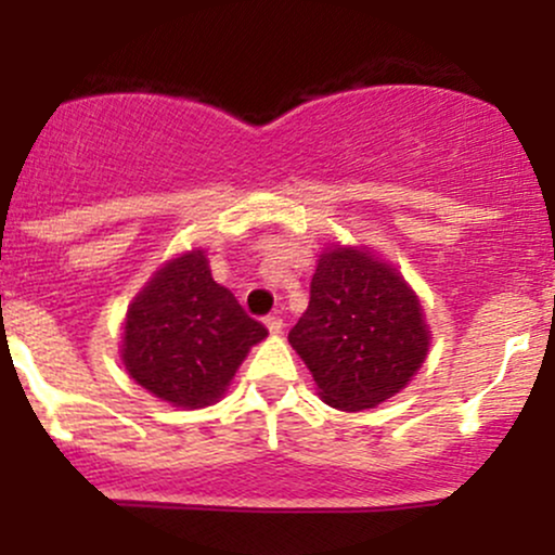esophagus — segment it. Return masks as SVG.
I'll list each match as a JSON object with an SVG mask.
<instances>
[{
    "label": "esophagus",
    "mask_w": 555,
    "mask_h": 555,
    "mask_svg": "<svg viewBox=\"0 0 555 555\" xmlns=\"http://www.w3.org/2000/svg\"><path fill=\"white\" fill-rule=\"evenodd\" d=\"M266 328H269L273 336L282 334V331H284V321H282V318H279V315H269V318H266Z\"/></svg>",
    "instance_id": "1"
}]
</instances>
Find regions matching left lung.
<instances>
[{
	"instance_id": "1",
	"label": "left lung",
	"mask_w": 555,
	"mask_h": 555,
	"mask_svg": "<svg viewBox=\"0 0 555 555\" xmlns=\"http://www.w3.org/2000/svg\"><path fill=\"white\" fill-rule=\"evenodd\" d=\"M289 344L313 373L318 397L344 412L391 399L420 371L430 347L423 308L397 269L365 247H326L310 302Z\"/></svg>"
}]
</instances>
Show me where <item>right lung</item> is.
<instances>
[{"instance_id": "obj_1", "label": "right lung", "mask_w": 555, "mask_h": 555, "mask_svg": "<svg viewBox=\"0 0 555 555\" xmlns=\"http://www.w3.org/2000/svg\"><path fill=\"white\" fill-rule=\"evenodd\" d=\"M269 331L216 284L203 250L154 273L127 310L122 362L145 391L175 406H208L224 397L253 344Z\"/></svg>"}]
</instances>
